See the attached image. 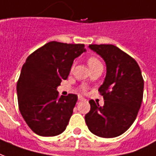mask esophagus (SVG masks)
Instances as JSON below:
<instances>
[{
	"instance_id": "esophagus-1",
	"label": "esophagus",
	"mask_w": 156,
	"mask_h": 156,
	"mask_svg": "<svg viewBox=\"0 0 156 156\" xmlns=\"http://www.w3.org/2000/svg\"><path fill=\"white\" fill-rule=\"evenodd\" d=\"M78 99H79V100H80V101L86 100V98H83V97H82V96H79V97H78Z\"/></svg>"
}]
</instances>
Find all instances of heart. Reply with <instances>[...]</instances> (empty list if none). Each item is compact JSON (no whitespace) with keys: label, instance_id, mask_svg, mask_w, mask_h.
Listing matches in <instances>:
<instances>
[{"label":"heart","instance_id":"b5f03b06","mask_svg":"<svg viewBox=\"0 0 156 156\" xmlns=\"http://www.w3.org/2000/svg\"><path fill=\"white\" fill-rule=\"evenodd\" d=\"M87 64H88L89 67L91 68L98 64H101V63L100 61L97 58H95V57H91V58H89L88 60H87ZM80 89H81V91L85 92V91L87 90V87H86V86H82V87H80Z\"/></svg>","mask_w":156,"mask_h":156}]
</instances>
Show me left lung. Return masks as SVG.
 I'll return each mask as SVG.
<instances>
[{"mask_svg":"<svg viewBox=\"0 0 156 156\" xmlns=\"http://www.w3.org/2000/svg\"><path fill=\"white\" fill-rule=\"evenodd\" d=\"M106 63L107 74L98 92L104 106L90 100L85 121L92 133L105 138L124 133L133 123L141 106L144 79L136 60L114 45H89Z\"/></svg>","mask_w":156,"mask_h":156,"instance_id":"obj_1","label":"left lung"}]
</instances>
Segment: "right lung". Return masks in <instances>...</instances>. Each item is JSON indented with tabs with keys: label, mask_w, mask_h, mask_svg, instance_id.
Returning <instances> with one entry per match:
<instances>
[{
	"label": "right lung",
	"mask_w": 156,
	"mask_h": 156,
	"mask_svg": "<svg viewBox=\"0 0 156 156\" xmlns=\"http://www.w3.org/2000/svg\"><path fill=\"white\" fill-rule=\"evenodd\" d=\"M84 44L50 41L27 58L17 82L19 111L35 133L53 137L66 129L77 95H58L74 59L86 51Z\"/></svg>",
	"instance_id": "obj_1"
}]
</instances>
